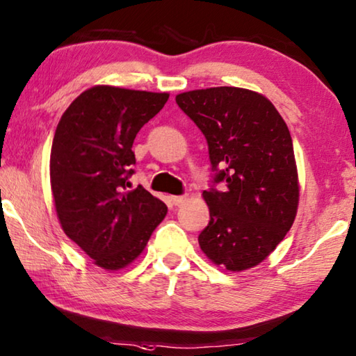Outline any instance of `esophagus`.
Segmentation results:
<instances>
[{"instance_id": "obj_1", "label": "esophagus", "mask_w": 356, "mask_h": 356, "mask_svg": "<svg viewBox=\"0 0 356 356\" xmlns=\"http://www.w3.org/2000/svg\"><path fill=\"white\" fill-rule=\"evenodd\" d=\"M171 201L174 206H180L187 201V195H180V196H171Z\"/></svg>"}]
</instances>
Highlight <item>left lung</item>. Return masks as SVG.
<instances>
[{
	"mask_svg": "<svg viewBox=\"0 0 356 356\" xmlns=\"http://www.w3.org/2000/svg\"><path fill=\"white\" fill-rule=\"evenodd\" d=\"M204 134L213 174L202 191L207 227L201 250L228 270L261 263L295 222L300 185L284 118L263 95L238 87L193 90L176 97ZM225 184L223 192L215 184Z\"/></svg>",
	"mask_w": 356,
	"mask_h": 356,
	"instance_id": "8db88e82",
	"label": "left lung"
}]
</instances>
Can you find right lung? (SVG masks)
Here are the masks:
<instances>
[{
    "mask_svg": "<svg viewBox=\"0 0 356 356\" xmlns=\"http://www.w3.org/2000/svg\"><path fill=\"white\" fill-rule=\"evenodd\" d=\"M168 93L111 86L86 90L61 115L50 152V185L61 228L99 268L117 270L147 245L168 207L144 187L127 190L139 129Z\"/></svg>",
    "mask_w": 356,
    "mask_h": 356,
    "instance_id": "right-lung-1",
    "label": "right lung"
}]
</instances>
